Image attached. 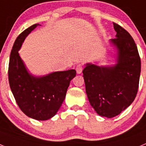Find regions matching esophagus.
Masks as SVG:
<instances>
[{
    "instance_id": "1",
    "label": "esophagus",
    "mask_w": 146,
    "mask_h": 146,
    "mask_svg": "<svg viewBox=\"0 0 146 146\" xmlns=\"http://www.w3.org/2000/svg\"><path fill=\"white\" fill-rule=\"evenodd\" d=\"M76 72H77V74H80L82 73V64H78L76 67Z\"/></svg>"
}]
</instances>
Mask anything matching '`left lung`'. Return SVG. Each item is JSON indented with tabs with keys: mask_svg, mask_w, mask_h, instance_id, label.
I'll return each instance as SVG.
<instances>
[{
	"mask_svg": "<svg viewBox=\"0 0 146 146\" xmlns=\"http://www.w3.org/2000/svg\"><path fill=\"white\" fill-rule=\"evenodd\" d=\"M115 38L110 44L116 50L115 64L99 66L87 63L82 71L89 102L100 116L113 118L128 108L136 97L141 63L131 35L113 23Z\"/></svg>",
	"mask_w": 146,
	"mask_h": 146,
	"instance_id": "1",
	"label": "left lung"
}]
</instances>
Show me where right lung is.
<instances>
[{"label": "right lung", "mask_w": 146, "mask_h": 146, "mask_svg": "<svg viewBox=\"0 0 146 146\" xmlns=\"http://www.w3.org/2000/svg\"><path fill=\"white\" fill-rule=\"evenodd\" d=\"M38 25H41L34 24L27 28L15 40L10 54L9 82L22 111L35 120L46 121L52 118L61 106L76 71L70 69L35 76L28 70L19 50L28 35Z\"/></svg>", "instance_id": "obj_1"}]
</instances>
